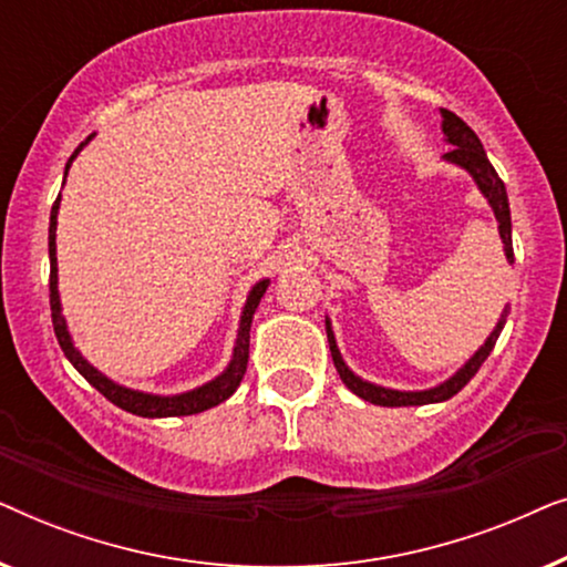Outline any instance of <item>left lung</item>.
Here are the masks:
<instances>
[{
	"mask_svg": "<svg viewBox=\"0 0 567 567\" xmlns=\"http://www.w3.org/2000/svg\"><path fill=\"white\" fill-rule=\"evenodd\" d=\"M441 115H444V123H441V128H444L446 142L452 144V150L444 154V159L464 167L472 177H475L477 188L483 190L487 204L493 206L495 219H498V231H501L503 247H506V258H508V262H514V245H511V208H508L506 185H503L498 173H495V167L491 165V159H487V154L483 150V144H480L475 131H472L467 123L460 118V115L446 111V107H441ZM506 315H508V307L503 309L501 320H498V324H495V330L491 332V338L485 340V346L480 348V351L472 355V359L464 363V367L456 371V374L449 379V382L433 386V390H423V392H398V390H384V386L363 382V379L355 377L353 371L346 367L343 359H340V351L336 346V336H332L328 320H324V330H328L332 363H336L338 374H340V379H343V384L348 386V390H351L353 394H359L361 400L374 402V405L408 408V405H431V402H444L449 398H454V394L460 392L462 386L477 374V369L483 367L487 355H491L495 340H498L503 324H506Z\"/></svg>",
	"mask_w": 567,
	"mask_h": 567,
	"instance_id": "left-lung-1",
	"label": "left lung"
}]
</instances>
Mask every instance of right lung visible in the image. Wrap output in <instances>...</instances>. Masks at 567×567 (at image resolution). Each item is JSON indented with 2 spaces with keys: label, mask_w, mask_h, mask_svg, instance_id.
Masks as SVG:
<instances>
[{
  "label": "right lung",
  "mask_w": 567,
  "mask_h": 567,
  "mask_svg": "<svg viewBox=\"0 0 567 567\" xmlns=\"http://www.w3.org/2000/svg\"><path fill=\"white\" fill-rule=\"evenodd\" d=\"M90 142V138H87ZM84 142V144H87ZM84 144L76 146V152L69 157L66 162V169L64 175L69 173V165H72V159L80 154V150ZM59 200H61V193L56 198V204L51 208V224H49V258H51V278H49V297H51V320H53V332H56V340L61 346V351L69 361H72V367L80 371V374L87 379V382L95 386V390L103 394L113 402V405H118L121 410H126V413H134V415H142V417H175V415H196V413H204V410L219 405L227 398L235 394V390L243 382L245 371H247V359H250V324H252V315L255 309L260 305V297L266 293L268 289V278L266 281L255 284L250 297H247V305H245V312H243V320H239V332H237V346H235V355H231L227 371H224L221 377H216L214 382H208L204 386H198V390H190V392H183V394H175V398H159V394H146V392H136V390H128V386H121L111 382V379L100 374L95 367H90L87 361L82 359V353L76 351L72 338H69V330H66V322L64 317H61V301H59V276H56V214H59Z\"/></svg>",
  "instance_id": "right-lung-1"
}]
</instances>
